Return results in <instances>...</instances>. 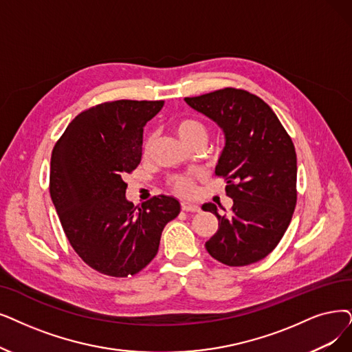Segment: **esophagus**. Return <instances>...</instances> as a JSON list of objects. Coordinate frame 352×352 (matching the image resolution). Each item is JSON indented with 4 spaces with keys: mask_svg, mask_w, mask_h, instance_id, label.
Instances as JSON below:
<instances>
[{
    "mask_svg": "<svg viewBox=\"0 0 352 352\" xmlns=\"http://www.w3.org/2000/svg\"><path fill=\"white\" fill-rule=\"evenodd\" d=\"M182 209L186 210V212H199V205L192 204V202H182Z\"/></svg>",
    "mask_w": 352,
    "mask_h": 352,
    "instance_id": "1",
    "label": "esophagus"
}]
</instances>
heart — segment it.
Instances as JSON below:
<instances>
[{
	"label": "heart",
	"mask_w": 352,
	"mask_h": 352,
	"mask_svg": "<svg viewBox=\"0 0 352 352\" xmlns=\"http://www.w3.org/2000/svg\"><path fill=\"white\" fill-rule=\"evenodd\" d=\"M173 131L186 146L199 143V142L206 143L208 140V129L205 127L204 122H201L196 118H182L176 121L173 125ZM153 143H154V134L150 133L144 140V153H148L151 150ZM170 186L176 193L185 195V196L190 195L195 189L193 179L188 175L173 176L170 179Z\"/></svg>",
	"instance_id": "b5f03b06"
}]
</instances>
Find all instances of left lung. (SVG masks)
I'll return each instance as SVG.
<instances>
[{
    "label": "left lung",
    "mask_w": 352,
    "mask_h": 352,
    "mask_svg": "<svg viewBox=\"0 0 352 352\" xmlns=\"http://www.w3.org/2000/svg\"><path fill=\"white\" fill-rule=\"evenodd\" d=\"M186 104L219 125L225 146L215 175L227 182L234 205L219 215L218 231L205 247L215 260L248 265L263 260L282 240L296 206V151L273 109L244 89L225 88L185 98Z\"/></svg>",
    "instance_id": "obj_1"
}]
</instances>
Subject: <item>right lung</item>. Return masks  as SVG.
<instances>
[{
	"label": "right lung",
	"mask_w": 352,
	"mask_h": 352,
	"mask_svg": "<svg viewBox=\"0 0 352 352\" xmlns=\"http://www.w3.org/2000/svg\"><path fill=\"white\" fill-rule=\"evenodd\" d=\"M164 101L120 100L80 112L52 151L50 196L76 254L94 270L127 277L156 257L162 231L180 212L172 196L137 208L124 176L142 162L143 129Z\"/></svg>",
	"instance_id": "add662e5"
}]
</instances>
